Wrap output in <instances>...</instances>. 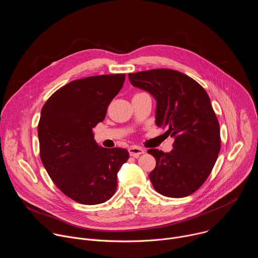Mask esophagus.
Here are the masks:
<instances>
[{
  "label": "esophagus",
  "instance_id": "1",
  "mask_svg": "<svg viewBox=\"0 0 258 258\" xmlns=\"http://www.w3.org/2000/svg\"><path fill=\"white\" fill-rule=\"evenodd\" d=\"M130 155L134 156V157H139L141 154L145 153V149H143L142 147H138V146H133L128 149Z\"/></svg>",
  "mask_w": 258,
  "mask_h": 258
}]
</instances>
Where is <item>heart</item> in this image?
Listing matches in <instances>:
<instances>
[{"label": "heart", "mask_w": 258, "mask_h": 258, "mask_svg": "<svg viewBox=\"0 0 258 258\" xmlns=\"http://www.w3.org/2000/svg\"><path fill=\"white\" fill-rule=\"evenodd\" d=\"M143 93H144V92H139V93H137L136 95H138V94H143Z\"/></svg>", "instance_id": "heart-1"}]
</instances>
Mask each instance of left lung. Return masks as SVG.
Segmentation results:
<instances>
[{"label":"left lung","mask_w":258,"mask_h":258,"mask_svg":"<svg viewBox=\"0 0 258 258\" xmlns=\"http://www.w3.org/2000/svg\"><path fill=\"white\" fill-rule=\"evenodd\" d=\"M133 86L157 101L156 124L174 138L173 149H150L156 166L149 177L154 189L171 198L196 192L209 176L220 150V130L210 99L192 78L167 69L128 73Z\"/></svg>","instance_id":"obj_1"}]
</instances>
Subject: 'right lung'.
I'll return each mask as SVG.
<instances>
[{"label":"right lung","mask_w":258,"mask_h":258,"mask_svg":"<svg viewBox=\"0 0 258 258\" xmlns=\"http://www.w3.org/2000/svg\"><path fill=\"white\" fill-rule=\"evenodd\" d=\"M124 80V73H117L72 81L43 106L41 160L57 188L79 203L95 205L111 198L117 172L130 157L126 149L99 147L93 134Z\"/></svg>","instance_id":"right-lung-1"}]
</instances>
